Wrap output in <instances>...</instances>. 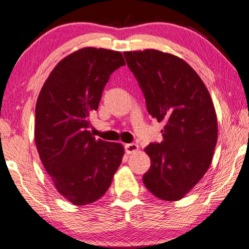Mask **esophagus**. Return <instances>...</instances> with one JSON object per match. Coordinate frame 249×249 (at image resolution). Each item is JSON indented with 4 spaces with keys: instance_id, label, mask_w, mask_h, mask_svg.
<instances>
[{
    "instance_id": "34e87169",
    "label": "esophagus",
    "mask_w": 249,
    "mask_h": 249,
    "mask_svg": "<svg viewBox=\"0 0 249 249\" xmlns=\"http://www.w3.org/2000/svg\"><path fill=\"white\" fill-rule=\"evenodd\" d=\"M124 148H125V152L127 153V155H131V153L138 151L139 145L135 144V143H128V144L124 145Z\"/></svg>"
}]
</instances>
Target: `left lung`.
Wrapping results in <instances>:
<instances>
[{"label": "left lung", "instance_id": "left-lung-1", "mask_svg": "<svg viewBox=\"0 0 249 249\" xmlns=\"http://www.w3.org/2000/svg\"><path fill=\"white\" fill-rule=\"evenodd\" d=\"M144 94L146 109L158 122L162 142L144 149L151 160L143 183L163 201L184 197L212 162L218 123L211 96L184 59L156 50L124 53Z\"/></svg>", "mask_w": 249, "mask_h": 249}]
</instances>
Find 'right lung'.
<instances>
[{
	"instance_id": "1",
	"label": "right lung",
	"mask_w": 249,
	"mask_h": 249,
	"mask_svg": "<svg viewBox=\"0 0 249 249\" xmlns=\"http://www.w3.org/2000/svg\"><path fill=\"white\" fill-rule=\"evenodd\" d=\"M125 65L121 52L86 47L51 72L36 104L35 142L56 190L75 205L96 202L109 188L124 148L96 140L89 116L110 74Z\"/></svg>"
}]
</instances>
